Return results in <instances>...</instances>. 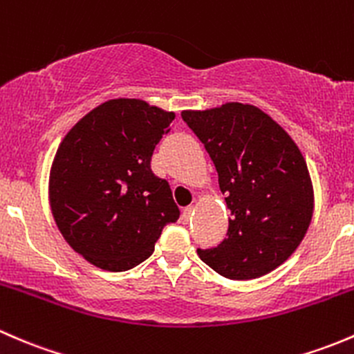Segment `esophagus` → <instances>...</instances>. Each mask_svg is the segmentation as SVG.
Segmentation results:
<instances>
[{
  "label": "esophagus",
  "instance_id": "1",
  "mask_svg": "<svg viewBox=\"0 0 354 354\" xmlns=\"http://www.w3.org/2000/svg\"><path fill=\"white\" fill-rule=\"evenodd\" d=\"M192 214H194V206H192V204H191V206L184 207V211H182V221H184V223L191 221Z\"/></svg>",
  "mask_w": 354,
  "mask_h": 354
}]
</instances>
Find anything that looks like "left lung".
<instances>
[{
	"label": "left lung",
	"mask_w": 354,
	"mask_h": 354,
	"mask_svg": "<svg viewBox=\"0 0 354 354\" xmlns=\"http://www.w3.org/2000/svg\"><path fill=\"white\" fill-rule=\"evenodd\" d=\"M182 119L209 153L232 214L227 239L199 249V257L225 278L268 274L297 250L310 227L313 185L300 148L250 104L182 111Z\"/></svg>",
	"instance_id": "8db88e82"
}]
</instances>
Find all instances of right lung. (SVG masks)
<instances>
[{"label": "right lung", "mask_w": 354, "mask_h": 354, "mask_svg": "<svg viewBox=\"0 0 354 354\" xmlns=\"http://www.w3.org/2000/svg\"><path fill=\"white\" fill-rule=\"evenodd\" d=\"M176 114L140 98H112L83 115L59 143L49 204L61 235L90 264L119 272L155 250L178 211L151 155Z\"/></svg>", "instance_id": "1"}]
</instances>
